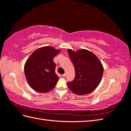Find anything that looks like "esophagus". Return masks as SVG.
<instances>
[{"label": "esophagus", "mask_w": 131, "mask_h": 131, "mask_svg": "<svg viewBox=\"0 0 131 131\" xmlns=\"http://www.w3.org/2000/svg\"><path fill=\"white\" fill-rule=\"evenodd\" d=\"M62 77H66V73H65V74H62Z\"/></svg>", "instance_id": "obj_1"}]
</instances>
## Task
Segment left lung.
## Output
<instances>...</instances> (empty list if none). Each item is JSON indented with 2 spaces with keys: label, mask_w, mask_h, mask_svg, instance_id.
Masks as SVG:
<instances>
[{
  "label": "left lung",
  "mask_w": 131,
  "mask_h": 131,
  "mask_svg": "<svg viewBox=\"0 0 131 131\" xmlns=\"http://www.w3.org/2000/svg\"><path fill=\"white\" fill-rule=\"evenodd\" d=\"M68 52L75 72L74 80L68 83L69 88L78 95L91 93L102 80L104 70L102 62L93 52L84 49L76 52L68 49Z\"/></svg>",
  "instance_id": "left-lung-1"
}]
</instances>
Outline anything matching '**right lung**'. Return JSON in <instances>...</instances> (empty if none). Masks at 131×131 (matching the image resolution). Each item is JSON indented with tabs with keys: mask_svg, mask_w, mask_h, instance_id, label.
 <instances>
[{
	"mask_svg": "<svg viewBox=\"0 0 131 131\" xmlns=\"http://www.w3.org/2000/svg\"><path fill=\"white\" fill-rule=\"evenodd\" d=\"M61 52L50 46L41 47L34 51L24 65L25 78L30 88L45 93L54 88L58 80L55 72L53 58Z\"/></svg>",
	"mask_w": 131,
	"mask_h": 131,
	"instance_id": "add662e5",
	"label": "right lung"
}]
</instances>
